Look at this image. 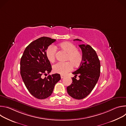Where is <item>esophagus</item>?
Listing matches in <instances>:
<instances>
[{
  "mask_svg": "<svg viewBox=\"0 0 126 126\" xmlns=\"http://www.w3.org/2000/svg\"><path fill=\"white\" fill-rule=\"evenodd\" d=\"M64 77H65L64 76H63V75H61V79H62V78H64Z\"/></svg>",
  "mask_w": 126,
  "mask_h": 126,
  "instance_id": "34e87169",
  "label": "esophagus"
}]
</instances>
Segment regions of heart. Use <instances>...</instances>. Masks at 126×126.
Here are the masks:
<instances>
[{"label": "heart", "instance_id": "heart-1", "mask_svg": "<svg viewBox=\"0 0 126 126\" xmlns=\"http://www.w3.org/2000/svg\"><path fill=\"white\" fill-rule=\"evenodd\" d=\"M59 47L67 53L66 60L70 62H58L53 65V69L55 73L64 75L72 70V66L76 68L80 66L83 60V55L81 52L77 49L76 46L70 42H62L59 45ZM55 54L56 48L53 45L49 46L46 50V56L51 62L55 60Z\"/></svg>", "mask_w": 126, "mask_h": 126}]
</instances>
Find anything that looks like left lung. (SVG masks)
Segmentation results:
<instances>
[{
  "label": "left lung",
  "instance_id": "left-lung-1",
  "mask_svg": "<svg viewBox=\"0 0 126 126\" xmlns=\"http://www.w3.org/2000/svg\"><path fill=\"white\" fill-rule=\"evenodd\" d=\"M79 46L82 51L83 60L79 68L72 73L75 77L72 78V83L67 87V91L71 97L80 100L87 97L95 87L100 75L101 66L97 53L91 46L81 44ZM77 75L79 80L76 79Z\"/></svg>",
  "mask_w": 126,
  "mask_h": 126
}]
</instances>
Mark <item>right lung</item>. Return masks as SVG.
Segmentation results:
<instances>
[{
	"label": "right lung",
	"instance_id": "1",
	"mask_svg": "<svg viewBox=\"0 0 126 126\" xmlns=\"http://www.w3.org/2000/svg\"><path fill=\"white\" fill-rule=\"evenodd\" d=\"M56 41L42 37L30 43L25 48L20 60V74L30 93L39 99L51 95L55 85L61 79L60 75L54 74L42 78L52 70L50 61L46 56L48 47Z\"/></svg>",
	"mask_w": 126,
	"mask_h": 126
}]
</instances>
